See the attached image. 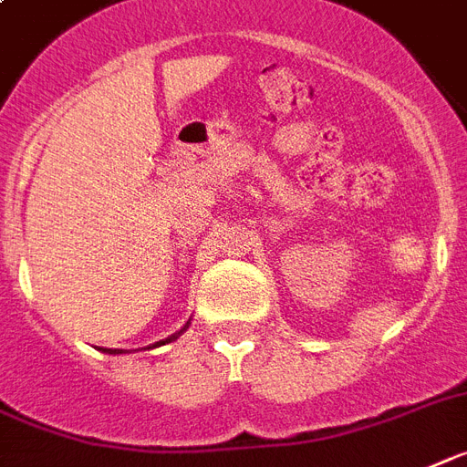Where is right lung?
<instances>
[{"label":"right lung","instance_id":"add662e5","mask_svg":"<svg viewBox=\"0 0 467 467\" xmlns=\"http://www.w3.org/2000/svg\"><path fill=\"white\" fill-rule=\"evenodd\" d=\"M188 325H191V319H188L186 325L181 327V329L176 331V334H171V337H167V338H161V341H155V344H150L148 350L150 348H160V346H167V344H171V341H176V338H179L181 334H183V331L188 329ZM99 350H102V353H109V356H121V353H126V350H123V348H99Z\"/></svg>","mask_w":467,"mask_h":467}]
</instances>
